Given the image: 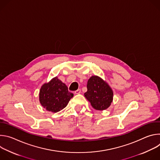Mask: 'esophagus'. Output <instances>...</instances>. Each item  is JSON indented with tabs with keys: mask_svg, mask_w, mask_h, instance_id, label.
Returning a JSON list of instances; mask_svg holds the SVG:
<instances>
[{
	"mask_svg": "<svg viewBox=\"0 0 160 160\" xmlns=\"http://www.w3.org/2000/svg\"><path fill=\"white\" fill-rule=\"evenodd\" d=\"M80 92H81V90L80 89H78L76 91H75V94H80Z\"/></svg>",
	"mask_w": 160,
	"mask_h": 160,
	"instance_id": "obj_1",
	"label": "esophagus"
}]
</instances>
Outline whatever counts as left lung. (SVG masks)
Wrapping results in <instances>:
<instances>
[{"label":"left lung","instance_id":"obj_1","mask_svg":"<svg viewBox=\"0 0 160 160\" xmlns=\"http://www.w3.org/2000/svg\"><path fill=\"white\" fill-rule=\"evenodd\" d=\"M87 91L84 94L91 106L96 110L108 109L113 100V92L109 84L97 75L91 77L87 82Z\"/></svg>","mask_w":160,"mask_h":160}]
</instances>
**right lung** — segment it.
I'll list each match as a JSON object with an SVG mask.
<instances>
[{"instance_id": "1", "label": "right lung", "mask_w": 160, "mask_h": 160, "mask_svg": "<svg viewBox=\"0 0 160 160\" xmlns=\"http://www.w3.org/2000/svg\"><path fill=\"white\" fill-rule=\"evenodd\" d=\"M73 97L67 86L58 77L43 83L39 92L40 104L47 111L57 112L64 109Z\"/></svg>"}]
</instances>
